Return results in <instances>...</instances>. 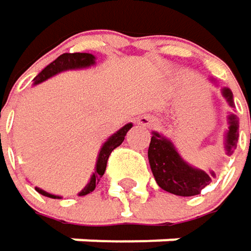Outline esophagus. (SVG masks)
Listing matches in <instances>:
<instances>
[{
	"label": "esophagus",
	"instance_id": "1",
	"mask_svg": "<svg viewBox=\"0 0 251 251\" xmlns=\"http://www.w3.org/2000/svg\"><path fill=\"white\" fill-rule=\"evenodd\" d=\"M137 123H139L140 126H143V127H151V126H153V120H152V117H149V115L140 117V118L137 120Z\"/></svg>",
	"mask_w": 251,
	"mask_h": 251
}]
</instances>
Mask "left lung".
<instances>
[{"label":"left lung","instance_id":"8db88e82","mask_svg":"<svg viewBox=\"0 0 251 251\" xmlns=\"http://www.w3.org/2000/svg\"><path fill=\"white\" fill-rule=\"evenodd\" d=\"M224 96L228 99L229 105H232V93L229 89H224ZM238 140V121L234 115L229 117V130L226 133V153L231 155L232 149H235ZM151 170L158 186L177 196H196L201 191V188L209 186L213 173L206 174L204 171L196 170L186 164L178 152L174 149L173 143L162 137L158 133H153L148 151Z\"/></svg>","mask_w":251,"mask_h":251}]
</instances>
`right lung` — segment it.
<instances>
[{
	"instance_id": "1",
	"label": "right lung",
	"mask_w": 251,
	"mask_h": 251,
	"mask_svg": "<svg viewBox=\"0 0 251 251\" xmlns=\"http://www.w3.org/2000/svg\"><path fill=\"white\" fill-rule=\"evenodd\" d=\"M95 63V57L92 54H84V52H74V54H63L60 55L55 61L47 65L36 77H35V84L52 77L54 74L64 71V70H70V68H83V67H89ZM133 127V124H127L124 126L121 130H118L112 137L108 139V142L102 146L100 152H99V156H98V162H96V170L89 181V184L80 191V196H84V194H89L90 191H93L98 181L100 180V177L103 176L105 170H106V164H108V158L111 155V152L118 148L123 142H124V137L127 134V131ZM41 194L47 196V197H52V199H57L58 196H54V194H50L41 188H36Z\"/></svg>"
}]
</instances>
